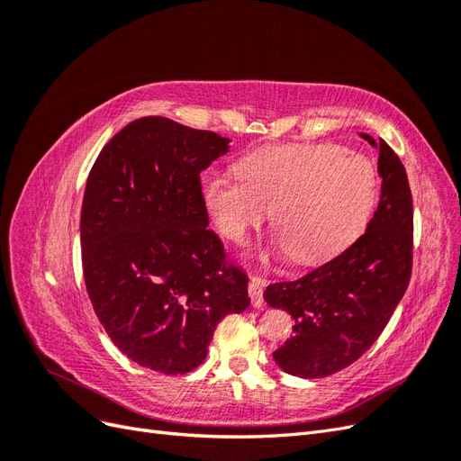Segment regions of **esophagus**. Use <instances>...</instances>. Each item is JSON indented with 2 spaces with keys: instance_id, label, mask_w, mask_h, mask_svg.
Wrapping results in <instances>:
<instances>
[{
  "instance_id": "1",
  "label": "esophagus",
  "mask_w": 461,
  "mask_h": 461,
  "mask_svg": "<svg viewBox=\"0 0 461 461\" xmlns=\"http://www.w3.org/2000/svg\"><path fill=\"white\" fill-rule=\"evenodd\" d=\"M263 285L265 281L258 275L249 276V285H248V294H249V302H252L254 308H259L263 303Z\"/></svg>"
}]
</instances>
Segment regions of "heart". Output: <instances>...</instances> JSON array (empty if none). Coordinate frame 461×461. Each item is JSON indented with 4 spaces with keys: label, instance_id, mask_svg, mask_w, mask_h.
Returning a JSON list of instances; mask_svg holds the SVG:
<instances>
[{
    "label": "heart",
    "instance_id": "1",
    "mask_svg": "<svg viewBox=\"0 0 461 461\" xmlns=\"http://www.w3.org/2000/svg\"><path fill=\"white\" fill-rule=\"evenodd\" d=\"M236 175H209L202 183L203 205L219 232L240 242L271 209L276 246L305 265L350 246L379 194L371 161L337 146L258 149L236 165Z\"/></svg>",
    "mask_w": 461,
    "mask_h": 461
}]
</instances>
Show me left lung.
Here are the masks:
<instances>
[{"label":"left lung","mask_w":461,"mask_h":461,"mask_svg":"<svg viewBox=\"0 0 461 461\" xmlns=\"http://www.w3.org/2000/svg\"><path fill=\"white\" fill-rule=\"evenodd\" d=\"M379 149L381 200L366 232L340 256L296 281L269 285L263 298L294 319V334L273 352L275 364L302 379H321L364 356L406 294L413 252L408 175L384 140Z\"/></svg>","instance_id":"obj_1"}]
</instances>
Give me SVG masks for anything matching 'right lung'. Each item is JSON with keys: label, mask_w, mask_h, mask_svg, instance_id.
<instances>
[{"label": "right lung", "mask_w": 461, "mask_h": 461, "mask_svg": "<svg viewBox=\"0 0 461 461\" xmlns=\"http://www.w3.org/2000/svg\"><path fill=\"white\" fill-rule=\"evenodd\" d=\"M229 138L142 117L97 156L80 213L82 271L94 312L119 350L183 375L207 356L219 321L248 305V276L209 230L200 173Z\"/></svg>", "instance_id": "obj_1"}]
</instances>
